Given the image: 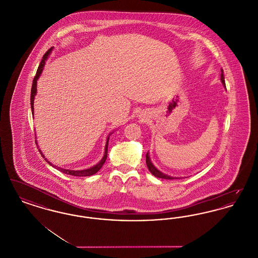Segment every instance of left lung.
<instances>
[{"label": "left lung", "mask_w": 258, "mask_h": 258, "mask_svg": "<svg viewBox=\"0 0 258 258\" xmlns=\"http://www.w3.org/2000/svg\"><path fill=\"white\" fill-rule=\"evenodd\" d=\"M221 83H222L223 87L226 89V87H225V80H224V75H223V71H222V69H221ZM146 163H147L149 171L151 172V173H152L155 177H157V178H160V179H166V180L181 179V178H179V177H172V176H169V175H167V174H165V173H162V172L160 171V170H159V169H158V168L153 164L152 160L150 159V156H149V152L146 154Z\"/></svg>", "instance_id": "obj_1"}]
</instances>
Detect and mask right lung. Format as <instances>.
<instances>
[{"instance_id":"add662e5","label":"right lung","mask_w":258,"mask_h":258,"mask_svg":"<svg viewBox=\"0 0 258 258\" xmlns=\"http://www.w3.org/2000/svg\"><path fill=\"white\" fill-rule=\"evenodd\" d=\"M53 48H54V47H51V48H50L49 50H47V52L43 55L42 60L40 61V63H39V66H38V68H37V74H36V76H35V78H34V81H33L32 90H31V107H32V114H33V116H34V100H35V97H36V95H37V80H38V78L40 77V75L42 74V71H43V68H44V66H45V62L47 61V59H48V57H49L51 52L53 51ZM113 133H114V132L110 133V134L108 135V136H107L106 143H105V148H104V155H103L102 159H101L100 161H99L98 163H97L96 165H94L93 167H90V168H88V169H83V170H71V169H63V168H61V167H58V166H56V165H53L50 161H48V160H47V159L44 157V155L42 154V151H40L39 149H38V151L40 152V154H41V156L43 157V159L46 160L51 166H53L54 168H57L58 170H60V171L62 172V173H64V174L73 175V176H77V177L92 176V175L96 174V173H97V172H98V170L102 167V165L104 164L105 160L107 159V149H108L109 136H110Z\"/></svg>"}]
</instances>
